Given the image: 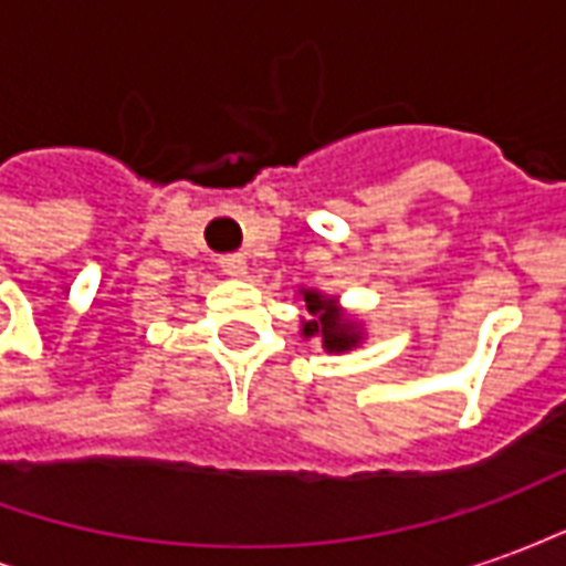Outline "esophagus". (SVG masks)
<instances>
[{"mask_svg":"<svg viewBox=\"0 0 566 566\" xmlns=\"http://www.w3.org/2000/svg\"><path fill=\"white\" fill-rule=\"evenodd\" d=\"M218 266H221L223 275H230V279H242L248 272V263L242 254H223V258L218 260Z\"/></svg>","mask_w":566,"mask_h":566,"instance_id":"1","label":"esophagus"}]
</instances>
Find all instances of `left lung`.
I'll return each mask as SVG.
<instances>
[{
    "label": "left lung",
    "instance_id": "obj_1",
    "mask_svg": "<svg viewBox=\"0 0 566 566\" xmlns=\"http://www.w3.org/2000/svg\"><path fill=\"white\" fill-rule=\"evenodd\" d=\"M296 294L303 296L308 312V318H300L303 339H318L327 355H345L367 339L364 324L352 312H345L336 296L321 294L315 287H300Z\"/></svg>",
    "mask_w": 566,
    "mask_h": 566
}]
</instances>
